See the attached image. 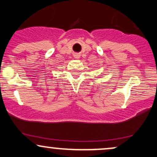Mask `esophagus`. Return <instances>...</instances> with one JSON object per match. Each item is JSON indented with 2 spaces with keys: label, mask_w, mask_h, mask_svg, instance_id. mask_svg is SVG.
I'll return each mask as SVG.
<instances>
[{
  "label": "esophagus",
  "mask_w": 157,
  "mask_h": 157,
  "mask_svg": "<svg viewBox=\"0 0 157 157\" xmlns=\"http://www.w3.org/2000/svg\"><path fill=\"white\" fill-rule=\"evenodd\" d=\"M74 56H75V58H79V57H80V55H79V54H75V55H74Z\"/></svg>",
  "instance_id": "34e87169"
}]
</instances>
